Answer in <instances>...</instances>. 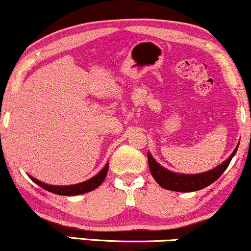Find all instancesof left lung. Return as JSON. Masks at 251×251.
<instances>
[{
    "instance_id": "obj_1",
    "label": "left lung",
    "mask_w": 251,
    "mask_h": 251,
    "mask_svg": "<svg viewBox=\"0 0 251 251\" xmlns=\"http://www.w3.org/2000/svg\"><path fill=\"white\" fill-rule=\"evenodd\" d=\"M238 149V144L236 146L232 153L230 154L229 158H226L223 163L216 166L215 169L209 170V171L201 172V174L196 175H185V174H177V172H172L170 170L165 169L164 166L160 165L159 163L155 162V159L152 157V154L148 152V162L149 168L151 171L152 177L154 178L155 181L159 184L160 186L166 190H171V191L177 192H192L198 191L210 184H212L221 175L226 171L227 165H229L231 159L234 158Z\"/></svg>"
}]
</instances>
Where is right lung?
<instances>
[{"label":"right lung","mask_w":251,"mask_h":251,"mask_svg":"<svg viewBox=\"0 0 251 251\" xmlns=\"http://www.w3.org/2000/svg\"><path fill=\"white\" fill-rule=\"evenodd\" d=\"M108 171V163L106 164L105 168H103L99 174L94 176V177L89 178L88 180L82 181V183H77V184H73V185H50V184H46L43 181L37 180L36 178L31 177L30 175L29 178L34 183H36L37 185L41 186L42 189L47 190V191L53 192V194L60 195V196H76V195H82L86 194V192L92 191V190L97 189L98 186L101 185V183L105 179L106 175H107Z\"/></svg>","instance_id":"add662e5"}]
</instances>
